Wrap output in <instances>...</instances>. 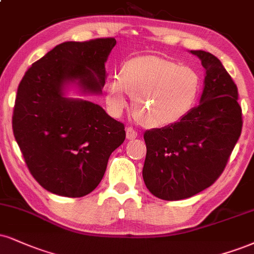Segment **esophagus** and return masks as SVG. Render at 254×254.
I'll use <instances>...</instances> for the list:
<instances>
[{"label":"esophagus","instance_id":"34e87169","mask_svg":"<svg viewBox=\"0 0 254 254\" xmlns=\"http://www.w3.org/2000/svg\"><path fill=\"white\" fill-rule=\"evenodd\" d=\"M127 139H135L137 138V136H138V133H137V131L135 129H132V127H127Z\"/></svg>","mask_w":254,"mask_h":254}]
</instances>
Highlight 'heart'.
<instances>
[{
	"mask_svg": "<svg viewBox=\"0 0 254 254\" xmlns=\"http://www.w3.org/2000/svg\"><path fill=\"white\" fill-rule=\"evenodd\" d=\"M202 80L193 67L155 56L136 57L125 64L121 78L106 90V104L114 115L127 109L133 97L136 118L149 127H167L181 122L196 105Z\"/></svg>",
	"mask_w": 254,
	"mask_h": 254,
	"instance_id": "heart-1",
	"label": "heart"
}]
</instances>
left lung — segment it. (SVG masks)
<instances>
[{
    "instance_id": "8db88e82",
    "label": "left lung",
    "mask_w": 254,
    "mask_h": 254,
    "mask_svg": "<svg viewBox=\"0 0 254 254\" xmlns=\"http://www.w3.org/2000/svg\"><path fill=\"white\" fill-rule=\"evenodd\" d=\"M204 68L198 105L179 123L145 131L143 180L152 195L176 201L212 186L224 172L243 127L238 88L218 58L190 51Z\"/></svg>"
}]
</instances>
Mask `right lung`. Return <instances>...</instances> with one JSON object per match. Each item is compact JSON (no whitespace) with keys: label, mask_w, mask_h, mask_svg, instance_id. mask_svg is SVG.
<instances>
[{"label":"right lung","mask_w":254,"mask_h":254,"mask_svg":"<svg viewBox=\"0 0 254 254\" xmlns=\"http://www.w3.org/2000/svg\"><path fill=\"white\" fill-rule=\"evenodd\" d=\"M112 38L56 46L30 66L15 99L13 131L29 172L41 187L81 197L102 181L124 125L102 106L67 94H100Z\"/></svg>","instance_id":"right-lung-1"}]
</instances>
